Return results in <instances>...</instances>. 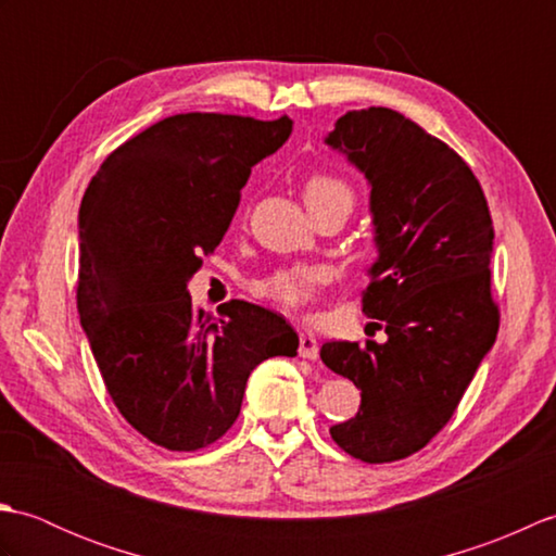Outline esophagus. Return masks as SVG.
I'll return each mask as SVG.
<instances>
[{
	"label": "esophagus",
	"mask_w": 556,
	"mask_h": 556,
	"mask_svg": "<svg viewBox=\"0 0 556 556\" xmlns=\"http://www.w3.org/2000/svg\"><path fill=\"white\" fill-rule=\"evenodd\" d=\"M317 351H320V346H317V339L308 332H301V337H299V356L315 361Z\"/></svg>",
	"instance_id": "obj_1"
}]
</instances>
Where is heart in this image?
<instances>
[{"label":"heart","mask_w":556,"mask_h":556,"mask_svg":"<svg viewBox=\"0 0 556 556\" xmlns=\"http://www.w3.org/2000/svg\"><path fill=\"white\" fill-rule=\"evenodd\" d=\"M303 198H305V205L311 210V215L317 210L332 207V205H341L349 212L353 207L351 186L329 174L311 176V179L305 181ZM327 281H329L327 267L301 265V267L279 269L277 275H271L265 285V291L269 299H275L279 305H285V308L299 311V308H305V305L315 299V293L320 291V287H325Z\"/></svg>","instance_id":"obj_1"}]
</instances>
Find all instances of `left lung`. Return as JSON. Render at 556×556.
Instances as JSON below:
<instances>
[{
	"mask_svg": "<svg viewBox=\"0 0 556 556\" xmlns=\"http://www.w3.org/2000/svg\"><path fill=\"white\" fill-rule=\"evenodd\" d=\"M325 143L370 184L377 260L363 313L387 341H327L320 358L361 389L329 428L365 464L420 452L454 416L500 329L492 301V217L468 164L387 108L346 112Z\"/></svg>",
	"mask_w": 556,
	"mask_h": 556,
	"instance_id": "1",
	"label": "left lung"
}]
</instances>
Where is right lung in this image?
Instances as JSON below:
<instances>
[{"label": "right lung", "mask_w": 556, "mask_h": 556, "mask_svg": "<svg viewBox=\"0 0 556 556\" xmlns=\"http://www.w3.org/2000/svg\"><path fill=\"white\" fill-rule=\"evenodd\" d=\"M293 122L174 114L102 162L78 212V313L104 387L134 428L195 452L239 418L248 375L296 356L285 317L245 301L210 315L186 285L215 251L260 160Z\"/></svg>", "instance_id": "obj_1"}]
</instances>
